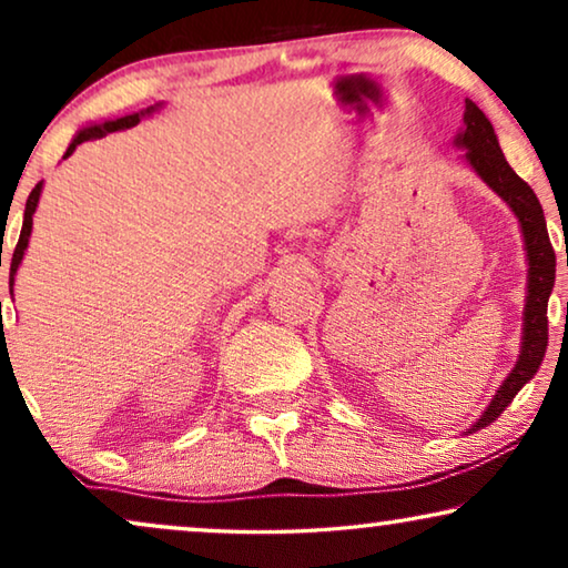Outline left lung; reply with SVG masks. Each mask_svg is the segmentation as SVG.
I'll return each instance as SVG.
<instances>
[{"label":"left lung","mask_w":568,"mask_h":568,"mask_svg":"<svg viewBox=\"0 0 568 568\" xmlns=\"http://www.w3.org/2000/svg\"><path fill=\"white\" fill-rule=\"evenodd\" d=\"M465 126L457 134V146H465V160L470 162L473 170L507 201L511 212L517 214L519 227L525 235V251H527V302H525V328H523V352H519V362L504 385L496 390L491 406L484 410V416L473 424L470 432L484 429L491 422H496L504 414V408L515 400V395L523 390V385L538 372L542 356H546L548 346V297L556 282V253L550 245L546 216H542V206L535 191L519 178L515 170L509 168L507 158H504L499 139L494 134L491 121L486 119L484 111L465 100Z\"/></svg>","instance_id":"obj_1"}]
</instances>
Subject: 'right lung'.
<instances>
[{
    "label": "right lung",
    "instance_id": "add662e5",
    "mask_svg": "<svg viewBox=\"0 0 568 568\" xmlns=\"http://www.w3.org/2000/svg\"><path fill=\"white\" fill-rule=\"evenodd\" d=\"M150 111H152V108H146V113H150ZM139 115H142V113H134V115H123V119L105 121V123H98V126H88V129H82L80 134L74 136V142L69 144V150H67L64 158H69V154H72V152L77 150V146H80L82 142H90V139H100V136L111 134V131H119V129L136 126V123H139ZM41 185H43V183H38L36 189L30 191V196H28V204H26V220H22L20 240H18V245H14V253H12V266H10V284L14 282V271H18L20 261H22V253H26V247H28L30 230H33V214H36L38 199H41Z\"/></svg>",
    "mask_w": 568,
    "mask_h": 568
}]
</instances>
